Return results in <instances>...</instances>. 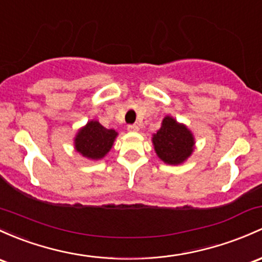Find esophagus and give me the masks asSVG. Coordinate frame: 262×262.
Wrapping results in <instances>:
<instances>
[{
    "mask_svg": "<svg viewBox=\"0 0 262 262\" xmlns=\"http://www.w3.org/2000/svg\"><path fill=\"white\" fill-rule=\"evenodd\" d=\"M127 130L130 132H137V131H139V126H137V125H128Z\"/></svg>",
    "mask_w": 262,
    "mask_h": 262,
    "instance_id": "1",
    "label": "esophagus"
}]
</instances>
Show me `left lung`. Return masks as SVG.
Wrapping results in <instances>:
<instances>
[{"label":"left lung","mask_w":262,"mask_h":262,"mask_svg":"<svg viewBox=\"0 0 262 262\" xmlns=\"http://www.w3.org/2000/svg\"><path fill=\"white\" fill-rule=\"evenodd\" d=\"M157 156L168 165H180L186 161L195 147L193 135L185 125L171 116L162 120L161 127L152 136Z\"/></svg>","instance_id":"1"}]
</instances>
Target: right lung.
Returning a JSON list of instances; mask_svg holds the SVG:
<instances>
[{
	"instance_id": "add662e5",
	"label": "right lung",
	"mask_w": 262,
	"mask_h": 262,
	"mask_svg": "<svg viewBox=\"0 0 262 262\" xmlns=\"http://www.w3.org/2000/svg\"><path fill=\"white\" fill-rule=\"evenodd\" d=\"M117 132L103 127L98 121H89L75 137V148L83 157L100 160L106 156L114 145Z\"/></svg>"
}]
</instances>
